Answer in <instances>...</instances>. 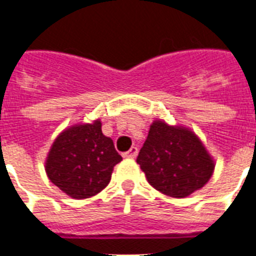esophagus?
I'll return each instance as SVG.
<instances>
[{
  "instance_id": "esophagus-1",
  "label": "esophagus",
  "mask_w": 256,
  "mask_h": 256,
  "mask_svg": "<svg viewBox=\"0 0 256 256\" xmlns=\"http://www.w3.org/2000/svg\"><path fill=\"white\" fill-rule=\"evenodd\" d=\"M136 156H138V148H136V146H132V148H130L128 152H124V158H130V160H134Z\"/></svg>"
}]
</instances>
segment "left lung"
I'll use <instances>...</instances> for the list:
<instances>
[{
  "label": "left lung",
  "instance_id": "1",
  "mask_svg": "<svg viewBox=\"0 0 256 256\" xmlns=\"http://www.w3.org/2000/svg\"><path fill=\"white\" fill-rule=\"evenodd\" d=\"M136 164L154 188L174 198L202 188L214 171V160L194 132L162 120L150 126Z\"/></svg>",
  "mask_w": 256,
  "mask_h": 256
}]
</instances>
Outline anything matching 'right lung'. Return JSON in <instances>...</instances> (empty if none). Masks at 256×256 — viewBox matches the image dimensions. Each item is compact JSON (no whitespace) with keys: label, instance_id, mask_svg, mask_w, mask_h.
I'll return each instance as SVG.
<instances>
[{"label":"right lung","instance_id":"1","mask_svg":"<svg viewBox=\"0 0 256 256\" xmlns=\"http://www.w3.org/2000/svg\"><path fill=\"white\" fill-rule=\"evenodd\" d=\"M100 126V120H94L69 128L50 148L46 174L72 198H90L104 190L114 166L122 160L112 138L102 134Z\"/></svg>","mask_w":256,"mask_h":256}]
</instances>
